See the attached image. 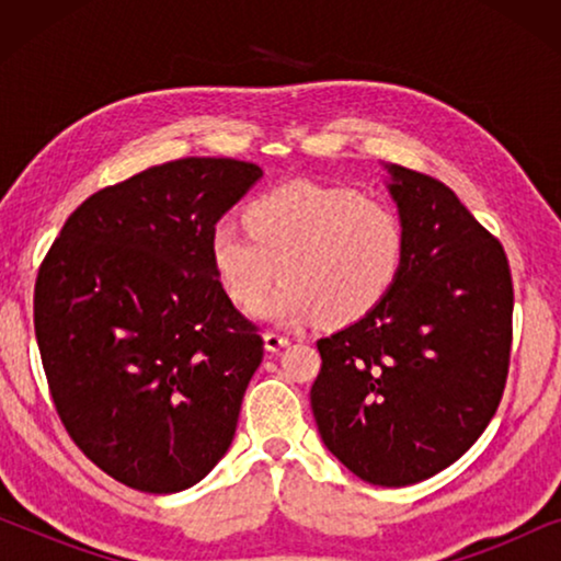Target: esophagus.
<instances>
[{"instance_id":"34e87169","label":"esophagus","mask_w":561,"mask_h":561,"mask_svg":"<svg viewBox=\"0 0 561 561\" xmlns=\"http://www.w3.org/2000/svg\"><path fill=\"white\" fill-rule=\"evenodd\" d=\"M263 340H265V350H271V352H275V350H280V347H286V344L290 342L286 334H280V332H265L263 334Z\"/></svg>"}]
</instances>
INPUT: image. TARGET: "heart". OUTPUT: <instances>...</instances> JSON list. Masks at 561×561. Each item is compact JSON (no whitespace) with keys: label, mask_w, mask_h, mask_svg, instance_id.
<instances>
[{"label":"heart","mask_w":561,"mask_h":561,"mask_svg":"<svg viewBox=\"0 0 561 561\" xmlns=\"http://www.w3.org/2000/svg\"><path fill=\"white\" fill-rule=\"evenodd\" d=\"M248 227L221 221L209 257L225 294L280 324H355L390 296L405 263V229L378 198L352 188L286 183L252 198Z\"/></svg>","instance_id":"obj_1"}]
</instances>
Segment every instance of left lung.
Instances as JSON below:
<instances>
[{"label":"left lung","mask_w":561,"mask_h":561,"mask_svg":"<svg viewBox=\"0 0 561 561\" xmlns=\"http://www.w3.org/2000/svg\"><path fill=\"white\" fill-rule=\"evenodd\" d=\"M405 263L373 313L317 342L311 411L329 451L382 488L421 482L485 432L511 365L503 244L432 175L390 165Z\"/></svg>","instance_id":"left-lung-1"}]
</instances>
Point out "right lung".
<instances>
[{
  "label": "right lung",
  "mask_w": 561,
  "mask_h": 561,
  "mask_svg": "<svg viewBox=\"0 0 561 561\" xmlns=\"http://www.w3.org/2000/svg\"><path fill=\"white\" fill-rule=\"evenodd\" d=\"M263 171L181 158L91 194L35 280V336L60 424L122 485L179 493L232 444L263 363L209 237Z\"/></svg>",
  "instance_id": "1"
}]
</instances>
